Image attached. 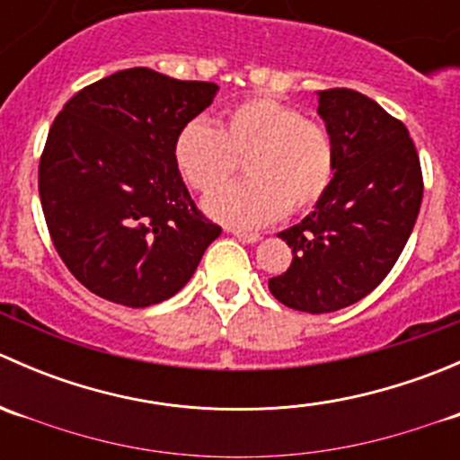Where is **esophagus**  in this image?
Listing matches in <instances>:
<instances>
[{
    "instance_id": "34e87169",
    "label": "esophagus",
    "mask_w": 460,
    "mask_h": 460,
    "mask_svg": "<svg viewBox=\"0 0 460 460\" xmlns=\"http://www.w3.org/2000/svg\"><path fill=\"white\" fill-rule=\"evenodd\" d=\"M234 235L240 240V243H247V244H256L260 240V234H252V231H234Z\"/></svg>"
}]
</instances>
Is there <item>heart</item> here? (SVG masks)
<instances>
[{
  "instance_id": "1",
  "label": "heart",
  "mask_w": 460,
  "mask_h": 460,
  "mask_svg": "<svg viewBox=\"0 0 460 460\" xmlns=\"http://www.w3.org/2000/svg\"><path fill=\"white\" fill-rule=\"evenodd\" d=\"M243 182L204 198V211L231 226H264L287 213L307 211L332 187L336 157L329 133L298 109L273 97H252L226 109L220 128L196 118L173 142L180 175L198 191H211L244 157Z\"/></svg>"
}]
</instances>
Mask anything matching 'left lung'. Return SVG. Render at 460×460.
<instances>
[{
    "label": "left lung",
    "instance_id": "left-lung-1",
    "mask_svg": "<svg viewBox=\"0 0 460 460\" xmlns=\"http://www.w3.org/2000/svg\"><path fill=\"white\" fill-rule=\"evenodd\" d=\"M316 95L336 171L314 211L278 234L294 260L269 291L298 312L329 314L392 271L419 217L423 175L410 131L383 106L351 88Z\"/></svg>",
    "mask_w": 460,
    "mask_h": 460
}]
</instances>
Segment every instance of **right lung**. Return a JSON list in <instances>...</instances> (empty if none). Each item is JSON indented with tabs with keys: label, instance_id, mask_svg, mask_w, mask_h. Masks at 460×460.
<instances>
[{
	"label": "right lung",
	"instance_id": "1",
	"mask_svg": "<svg viewBox=\"0 0 460 460\" xmlns=\"http://www.w3.org/2000/svg\"><path fill=\"white\" fill-rule=\"evenodd\" d=\"M216 93L137 66L82 88L55 118L40 160L41 208L59 258L100 298L164 303L222 234L173 162L178 131Z\"/></svg>",
	"mask_w": 460,
	"mask_h": 460
}]
</instances>
